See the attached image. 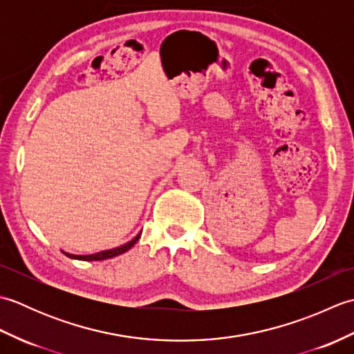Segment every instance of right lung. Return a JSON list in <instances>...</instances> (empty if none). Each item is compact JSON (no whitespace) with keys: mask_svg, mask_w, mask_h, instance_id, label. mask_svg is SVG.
Segmentation results:
<instances>
[{"mask_svg":"<svg viewBox=\"0 0 354 354\" xmlns=\"http://www.w3.org/2000/svg\"><path fill=\"white\" fill-rule=\"evenodd\" d=\"M141 236V232H138L137 236H135L129 242L122 245V246H117V248H112V250H106V251H102V252H95V254H89V255H76V254H70V252H64L66 257L74 259V260H84V261H100V260H106V259H112V257H117V255L123 254L126 251H129L131 248L138 242V239Z\"/></svg>","mask_w":354,"mask_h":354,"instance_id":"1","label":"right lung"}]
</instances>
